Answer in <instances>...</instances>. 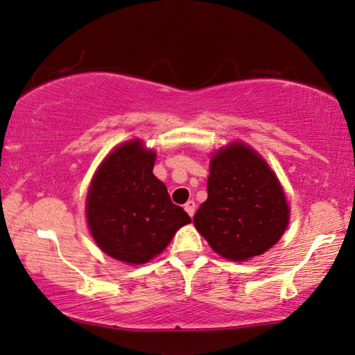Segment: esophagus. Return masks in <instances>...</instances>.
<instances>
[{"label": "esophagus", "instance_id": "1", "mask_svg": "<svg viewBox=\"0 0 355 355\" xmlns=\"http://www.w3.org/2000/svg\"><path fill=\"white\" fill-rule=\"evenodd\" d=\"M184 210H187L188 215L193 218L194 213H196V202L194 200H188L187 204H184Z\"/></svg>", "mask_w": 355, "mask_h": 355}]
</instances>
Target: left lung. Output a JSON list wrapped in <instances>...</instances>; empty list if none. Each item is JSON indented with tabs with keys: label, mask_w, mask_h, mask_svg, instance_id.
I'll use <instances>...</instances> for the list:
<instances>
[{
	"label": "left lung",
	"mask_w": 355,
	"mask_h": 355,
	"mask_svg": "<svg viewBox=\"0 0 355 355\" xmlns=\"http://www.w3.org/2000/svg\"><path fill=\"white\" fill-rule=\"evenodd\" d=\"M208 198L194 226L211 250L243 262L277 243L289 223V205L272 168L243 142L218 150L210 161Z\"/></svg>",
	"instance_id": "left-lung-1"
}]
</instances>
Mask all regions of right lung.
I'll list each match as a JSON object with an SVG mask.
<instances>
[{
    "label": "right lung",
    "mask_w": 355,
    "mask_h": 355,
    "mask_svg": "<svg viewBox=\"0 0 355 355\" xmlns=\"http://www.w3.org/2000/svg\"><path fill=\"white\" fill-rule=\"evenodd\" d=\"M156 153L129 140L101 162L87 194V221L105 254L137 266L156 257L191 223L153 175Z\"/></svg>",
    "instance_id": "obj_1"
}]
</instances>
